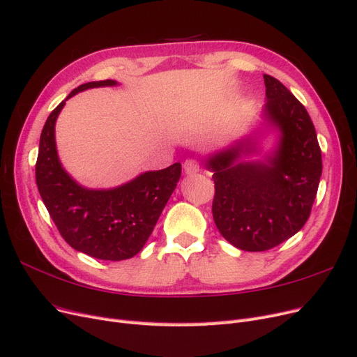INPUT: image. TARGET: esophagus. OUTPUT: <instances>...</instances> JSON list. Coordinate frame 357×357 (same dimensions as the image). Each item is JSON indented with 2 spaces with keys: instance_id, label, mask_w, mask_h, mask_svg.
<instances>
[{
  "instance_id": "34e87169",
  "label": "esophagus",
  "mask_w": 357,
  "mask_h": 357,
  "mask_svg": "<svg viewBox=\"0 0 357 357\" xmlns=\"http://www.w3.org/2000/svg\"><path fill=\"white\" fill-rule=\"evenodd\" d=\"M183 168H185L186 174H195V172L199 171V162L197 159H186L185 164H183Z\"/></svg>"
}]
</instances>
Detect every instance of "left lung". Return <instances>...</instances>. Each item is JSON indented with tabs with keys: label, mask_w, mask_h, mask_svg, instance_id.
Returning <instances> with one entry per match:
<instances>
[{
	"label": "left lung",
	"mask_w": 357,
	"mask_h": 357,
	"mask_svg": "<svg viewBox=\"0 0 357 357\" xmlns=\"http://www.w3.org/2000/svg\"><path fill=\"white\" fill-rule=\"evenodd\" d=\"M265 114L280 142L265 162H245L250 139L208 158L213 171V219L225 240L245 252H265L294 236L310 218L321 176L316 128L286 86L264 74Z\"/></svg>",
	"instance_id": "left-lung-1"
}]
</instances>
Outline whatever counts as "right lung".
I'll return each mask as SVG.
<instances>
[{"label":"right lung","instance_id":"obj_1","mask_svg":"<svg viewBox=\"0 0 357 357\" xmlns=\"http://www.w3.org/2000/svg\"><path fill=\"white\" fill-rule=\"evenodd\" d=\"M116 84L114 80H101L75 88L43 126L36 164L40 197L62 238L77 252L102 261H123L142 252L181 176L180 162H176L119 188L93 190L80 186L62 168L55 123L66 101L77 92Z\"/></svg>","mask_w":357,"mask_h":357}]
</instances>
